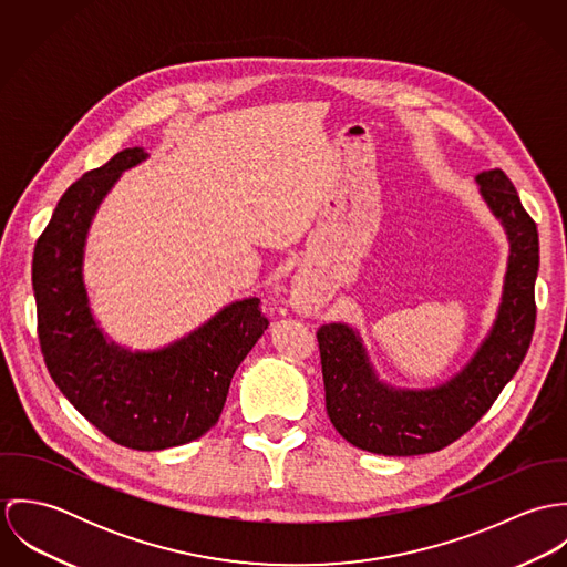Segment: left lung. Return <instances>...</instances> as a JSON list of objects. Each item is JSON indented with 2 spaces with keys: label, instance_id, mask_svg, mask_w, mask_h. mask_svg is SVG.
I'll list each match as a JSON object with an SVG mask.
<instances>
[{
  "label": "left lung",
  "instance_id": "obj_1",
  "mask_svg": "<svg viewBox=\"0 0 567 567\" xmlns=\"http://www.w3.org/2000/svg\"><path fill=\"white\" fill-rule=\"evenodd\" d=\"M481 196L508 238V264L495 321L474 358L432 389H395L382 382L360 333L344 323L317 331L329 421L351 445L416 456L447 447L472 430L517 373L535 331L539 234L511 178L497 167L476 176Z\"/></svg>",
  "mask_w": 567,
  "mask_h": 567
}]
</instances>
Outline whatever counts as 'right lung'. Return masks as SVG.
<instances>
[{"instance_id": "add662e5", "label": "right lung", "mask_w": 567, "mask_h": 567, "mask_svg": "<svg viewBox=\"0 0 567 567\" xmlns=\"http://www.w3.org/2000/svg\"><path fill=\"white\" fill-rule=\"evenodd\" d=\"M144 159V148H126L70 185L34 246L32 288L54 384L111 441L155 452L196 441L216 425L231 378L268 319L250 297L155 351H128L102 333L82 275L86 234L122 172Z\"/></svg>"}]
</instances>
